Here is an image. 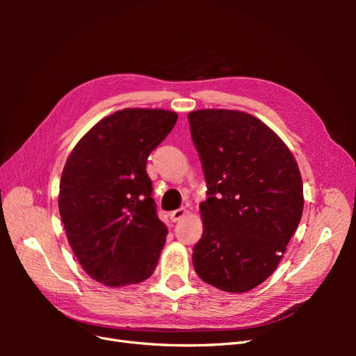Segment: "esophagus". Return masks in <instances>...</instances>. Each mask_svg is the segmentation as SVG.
Returning a JSON list of instances; mask_svg holds the SVG:
<instances>
[{"mask_svg": "<svg viewBox=\"0 0 356 356\" xmlns=\"http://www.w3.org/2000/svg\"><path fill=\"white\" fill-rule=\"evenodd\" d=\"M186 213H187V209H186V208H179V209H175V211H172V212L169 213V217H170V221H174V222H177V221H179L181 218H184V217H186Z\"/></svg>", "mask_w": 356, "mask_h": 356, "instance_id": "esophagus-1", "label": "esophagus"}]
</instances>
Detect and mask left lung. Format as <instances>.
<instances>
[{
	"mask_svg": "<svg viewBox=\"0 0 356 356\" xmlns=\"http://www.w3.org/2000/svg\"><path fill=\"white\" fill-rule=\"evenodd\" d=\"M188 123L207 178L193 266L203 282L246 293L281 263L303 213V181L286 144L260 118L197 110Z\"/></svg>",
	"mask_w": 356,
	"mask_h": 356,
	"instance_id": "left-lung-1",
	"label": "left lung"
}]
</instances>
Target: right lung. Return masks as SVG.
Masks as SVG:
<instances>
[{"label":"right lung","mask_w":356,"mask_h":356,"mask_svg":"<svg viewBox=\"0 0 356 356\" xmlns=\"http://www.w3.org/2000/svg\"><path fill=\"white\" fill-rule=\"evenodd\" d=\"M177 118L159 108L118 110L96 123L67 159L59 213L79 263L99 284H139L154 272L168 229L156 213L145 166Z\"/></svg>","instance_id":"add662e5"}]
</instances>
